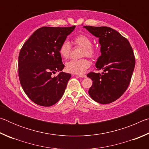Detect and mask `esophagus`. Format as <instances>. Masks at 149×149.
<instances>
[{
	"instance_id": "obj_1",
	"label": "esophagus",
	"mask_w": 149,
	"mask_h": 149,
	"mask_svg": "<svg viewBox=\"0 0 149 149\" xmlns=\"http://www.w3.org/2000/svg\"><path fill=\"white\" fill-rule=\"evenodd\" d=\"M78 77H81V78H85L87 76H86V75H78Z\"/></svg>"
}]
</instances>
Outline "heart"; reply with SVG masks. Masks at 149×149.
<instances>
[{
    "label": "heart",
    "instance_id": "obj_1",
    "mask_svg": "<svg viewBox=\"0 0 149 149\" xmlns=\"http://www.w3.org/2000/svg\"><path fill=\"white\" fill-rule=\"evenodd\" d=\"M75 44L84 48L83 56L94 58L97 54V51L92 47V41L89 37L85 35H77L74 39ZM71 45L69 41L65 40L60 45L59 49L60 54L65 59L68 58L71 53ZM90 66V62L85 58L80 60H72L65 64V69L68 72L74 74H82Z\"/></svg>",
    "mask_w": 149,
    "mask_h": 149
}]
</instances>
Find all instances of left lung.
Segmentation results:
<instances>
[{
  "label": "left lung",
  "mask_w": 149,
  "mask_h": 149,
  "mask_svg": "<svg viewBox=\"0 0 149 149\" xmlns=\"http://www.w3.org/2000/svg\"><path fill=\"white\" fill-rule=\"evenodd\" d=\"M99 38L101 55L96 68L103 72L87 75L93 81L89 94L100 104H109L122 96L129 86L135 59L130 43L119 32L108 27L84 26Z\"/></svg>",
  "instance_id": "1"
}]
</instances>
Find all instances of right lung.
<instances>
[{
	"label": "right lung",
	"mask_w": 149,
	"mask_h": 149,
	"mask_svg": "<svg viewBox=\"0 0 149 149\" xmlns=\"http://www.w3.org/2000/svg\"><path fill=\"white\" fill-rule=\"evenodd\" d=\"M75 27H41L31 35L20 50L19 81L27 97L35 104L50 107L64 95L72 75L61 72L64 65L59 49ZM55 71L60 73L54 77L52 74Z\"/></svg>",
	"instance_id": "add662e5"
}]
</instances>
